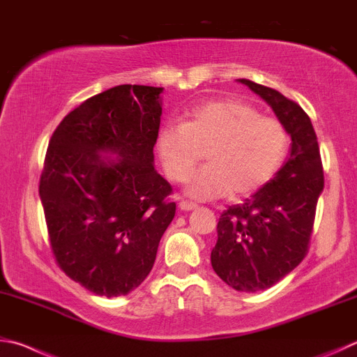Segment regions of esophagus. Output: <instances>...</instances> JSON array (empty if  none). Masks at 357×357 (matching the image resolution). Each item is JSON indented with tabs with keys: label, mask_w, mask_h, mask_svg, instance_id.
Segmentation results:
<instances>
[{
	"label": "esophagus",
	"mask_w": 357,
	"mask_h": 357,
	"mask_svg": "<svg viewBox=\"0 0 357 357\" xmlns=\"http://www.w3.org/2000/svg\"><path fill=\"white\" fill-rule=\"evenodd\" d=\"M179 209L189 212V211L197 209V204L192 203V201H184V199H183V201H181V203H179Z\"/></svg>",
	"instance_id": "1"
}]
</instances>
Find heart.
Segmentation results:
<instances>
[{"label":"heart","instance_id":"b5f03b06","mask_svg":"<svg viewBox=\"0 0 357 357\" xmlns=\"http://www.w3.org/2000/svg\"><path fill=\"white\" fill-rule=\"evenodd\" d=\"M289 145L280 120L234 98L195 106L184 123H165L156 134L158 154L173 181H184L200 150H208V165L185 184L187 195L199 201L255 193L280 170Z\"/></svg>","mask_w":357,"mask_h":357}]
</instances>
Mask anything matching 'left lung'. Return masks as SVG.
I'll list each match as a JSON object with an SVG mask.
<instances>
[{
    "instance_id": "8db88e82",
    "label": "left lung",
    "mask_w": 357,
    "mask_h": 357,
    "mask_svg": "<svg viewBox=\"0 0 357 357\" xmlns=\"http://www.w3.org/2000/svg\"><path fill=\"white\" fill-rule=\"evenodd\" d=\"M273 109L291 139L290 156L273 179L220 215L212 268L229 287L259 291L289 275L306 256L323 192L317 134L307 114L275 89L238 79Z\"/></svg>"
}]
</instances>
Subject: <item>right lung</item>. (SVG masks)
Returning <instances> with one entry per match:
<instances>
[{
	"label": "right lung",
	"mask_w": 357,
	"mask_h": 357,
	"mask_svg": "<svg viewBox=\"0 0 357 357\" xmlns=\"http://www.w3.org/2000/svg\"><path fill=\"white\" fill-rule=\"evenodd\" d=\"M162 87L123 84L71 111L51 135L38 185L51 250L101 296L137 289L176 212L154 168Z\"/></svg>",
	"instance_id": "obj_1"
}]
</instances>
